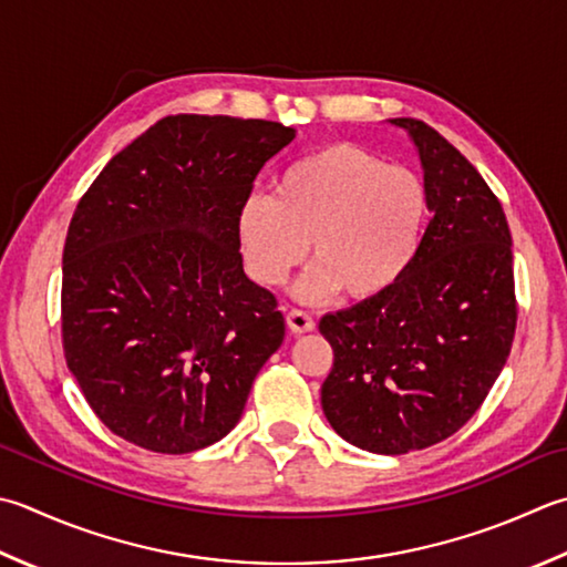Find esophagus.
<instances>
[{
    "label": "esophagus",
    "mask_w": 567,
    "mask_h": 567,
    "mask_svg": "<svg viewBox=\"0 0 567 567\" xmlns=\"http://www.w3.org/2000/svg\"><path fill=\"white\" fill-rule=\"evenodd\" d=\"M287 327H290L292 334H307V331L315 329V319L305 309H290L287 312Z\"/></svg>",
    "instance_id": "obj_1"
}]
</instances>
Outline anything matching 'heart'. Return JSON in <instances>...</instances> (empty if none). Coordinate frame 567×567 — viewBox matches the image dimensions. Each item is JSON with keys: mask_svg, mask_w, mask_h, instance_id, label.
I'll return each instance as SVG.
<instances>
[{"mask_svg": "<svg viewBox=\"0 0 567 567\" xmlns=\"http://www.w3.org/2000/svg\"><path fill=\"white\" fill-rule=\"evenodd\" d=\"M430 188L353 142L327 144L282 172L275 196H250L238 233L255 280L277 285L312 248L302 297L339 290L369 302L413 268L430 224Z\"/></svg>", "mask_w": 567, "mask_h": 567, "instance_id": "heart-1", "label": "heart"}]
</instances>
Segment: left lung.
<instances>
[{
	"instance_id": "1",
	"label": "left lung",
	"mask_w": 567,
	"mask_h": 567,
	"mask_svg": "<svg viewBox=\"0 0 567 567\" xmlns=\"http://www.w3.org/2000/svg\"><path fill=\"white\" fill-rule=\"evenodd\" d=\"M391 122L415 142L432 218L403 282L321 317L334 349L321 408L351 445L408 454L480 410L512 353L518 305L512 230L489 184L423 120Z\"/></svg>"
}]
</instances>
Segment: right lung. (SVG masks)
I'll return each instance as SVG.
<instances>
[{"label":"right lung","instance_id":"obj_1","mask_svg":"<svg viewBox=\"0 0 567 567\" xmlns=\"http://www.w3.org/2000/svg\"><path fill=\"white\" fill-rule=\"evenodd\" d=\"M282 122L169 115L107 162L63 246L61 341L87 405L150 452L236 427L285 339L270 290L243 272L238 218Z\"/></svg>","mask_w":567,"mask_h":567}]
</instances>
